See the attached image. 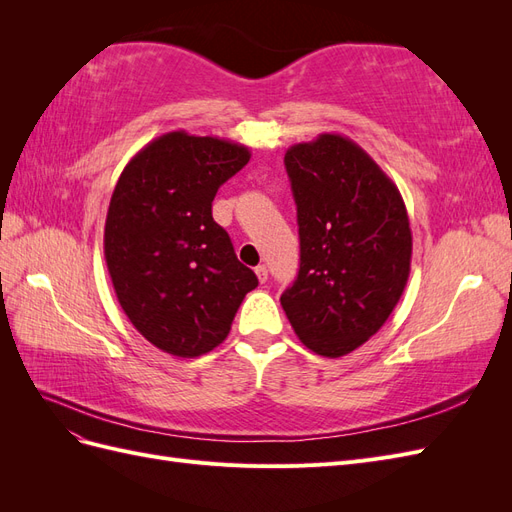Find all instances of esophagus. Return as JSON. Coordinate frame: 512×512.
<instances>
[{"instance_id": "obj_1", "label": "esophagus", "mask_w": 512, "mask_h": 512, "mask_svg": "<svg viewBox=\"0 0 512 512\" xmlns=\"http://www.w3.org/2000/svg\"><path fill=\"white\" fill-rule=\"evenodd\" d=\"M254 271H256V277H258L260 284H265L269 280V269L265 265H258Z\"/></svg>"}]
</instances>
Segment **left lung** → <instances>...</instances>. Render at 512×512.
<instances>
[{
	"instance_id": "1",
	"label": "left lung",
	"mask_w": 512,
	"mask_h": 512,
	"mask_svg": "<svg viewBox=\"0 0 512 512\" xmlns=\"http://www.w3.org/2000/svg\"><path fill=\"white\" fill-rule=\"evenodd\" d=\"M286 173L301 239L297 280L280 297L301 342L344 356L389 320L408 284L412 230L397 185L350 138L292 145Z\"/></svg>"
}]
</instances>
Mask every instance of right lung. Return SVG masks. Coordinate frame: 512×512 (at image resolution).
I'll use <instances>...</instances> for the list:
<instances>
[{"label": "right lung", "mask_w": 512, "mask_h": 512, "mask_svg": "<svg viewBox=\"0 0 512 512\" xmlns=\"http://www.w3.org/2000/svg\"><path fill=\"white\" fill-rule=\"evenodd\" d=\"M250 156L218 136L168 132L126 164L111 196L104 258L119 305L147 342L181 359L220 346L258 286L211 215Z\"/></svg>", "instance_id": "add662e5"}]
</instances>
